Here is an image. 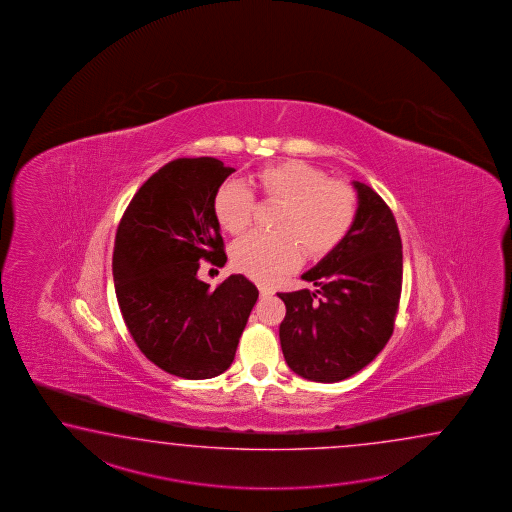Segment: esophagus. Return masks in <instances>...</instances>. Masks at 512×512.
Returning a JSON list of instances; mask_svg holds the SVG:
<instances>
[{
  "mask_svg": "<svg viewBox=\"0 0 512 512\" xmlns=\"http://www.w3.org/2000/svg\"><path fill=\"white\" fill-rule=\"evenodd\" d=\"M260 294L263 298H269V296L274 294V291H272L271 287H260Z\"/></svg>",
  "mask_w": 512,
  "mask_h": 512,
  "instance_id": "1",
  "label": "esophagus"
}]
</instances>
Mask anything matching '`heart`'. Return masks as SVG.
Returning <instances> with one entry per match:
<instances>
[{
  "label": "heart",
  "instance_id": "heart-1",
  "mask_svg": "<svg viewBox=\"0 0 512 512\" xmlns=\"http://www.w3.org/2000/svg\"><path fill=\"white\" fill-rule=\"evenodd\" d=\"M261 194L283 203L276 218L278 234L252 232L232 245L230 258L238 271L258 282H272L294 271L305 252L313 258L333 251L346 238L355 216L357 196L342 181H329L313 164L287 159L267 164L256 174ZM256 197L240 179H227L214 196V214L230 234L251 227Z\"/></svg>",
  "mask_w": 512,
  "mask_h": 512
}]
</instances>
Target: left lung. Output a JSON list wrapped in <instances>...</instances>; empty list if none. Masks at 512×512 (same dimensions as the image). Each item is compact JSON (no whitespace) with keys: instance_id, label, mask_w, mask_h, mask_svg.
<instances>
[{"instance_id":"8db88e82","label":"left lung","mask_w":512,"mask_h":512,"mask_svg":"<svg viewBox=\"0 0 512 512\" xmlns=\"http://www.w3.org/2000/svg\"><path fill=\"white\" fill-rule=\"evenodd\" d=\"M346 238L302 280L316 291L280 293L283 357L307 381L338 382L366 368L392 337L403 285V243L392 210L360 181Z\"/></svg>"}]
</instances>
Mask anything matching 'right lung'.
<instances>
[{
  "label": "right lung",
  "mask_w": 512,
  "mask_h": 512,
  "mask_svg": "<svg viewBox=\"0 0 512 512\" xmlns=\"http://www.w3.org/2000/svg\"><path fill=\"white\" fill-rule=\"evenodd\" d=\"M232 172L214 157L164 164L115 238L113 282L131 337L155 366L188 381L229 370L260 294L243 274L216 289L197 278L199 261H227L214 196Z\"/></svg>",
  "instance_id": "1"
}]
</instances>
